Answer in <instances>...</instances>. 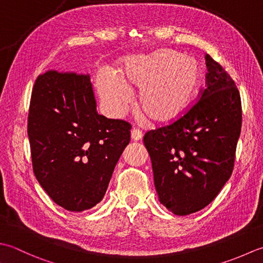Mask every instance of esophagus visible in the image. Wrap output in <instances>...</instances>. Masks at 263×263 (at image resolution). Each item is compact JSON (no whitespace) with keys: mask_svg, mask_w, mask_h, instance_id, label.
Here are the masks:
<instances>
[{"mask_svg":"<svg viewBox=\"0 0 263 263\" xmlns=\"http://www.w3.org/2000/svg\"><path fill=\"white\" fill-rule=\"evenodd\" d=\"M143 137V132L141 129H138V128H134L132 129V139L133 141H139V139H142Z\"/></svg>","mask_w":263,"mask_h":263,"instance_id":"obj_1","label":"esophagus"}]
</instances>
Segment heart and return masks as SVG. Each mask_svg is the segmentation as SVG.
Listing matches in <instances>:
<instances>
[{
	"mask_svg": "<svg viewBox=\"0 0 263 263\" xmlns=\"http://www.w3.org/2000/svg\"><path fill=\"white\" fill-rule=\"evenodd\" d=\"M102 72L98 88L102 100L116 115L130 102L129 87L139 90V105L155 121H173L184 116L195 100L201 69L196 59L171 50L126 59L119 72Z\"/></svg>",
	"mask_w": 263,
	"mask_h": 263,
	"instance_id": "1",
	"label": "heart"
}]
</instances>
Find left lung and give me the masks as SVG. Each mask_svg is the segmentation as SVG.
<instances>
[{
	"instance_id": "8db88e82",
	"label": "left lung",
	"mask_w": 263,
	"mask_h": 263,
	"mask_svg": "<svg viewBox=\"0 0 263 263\" xmlns=\"http://www.w3.org/2000/svg\"><path fill=\"white\" fill-rule=\"evenodd\" d=\"M206 87L173 124L144 135L152 161L154 186L176 216L210 204L232 176L242 128V103L235 82L206 54Z\"/></svg>"
}]
</instances>
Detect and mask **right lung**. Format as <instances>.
<instances>
[{"label": "right lung", "instance_id": "right-lung-1", "mask_svg": "<svg viewBox=\"0 0 263 263\" xmlns=\"http://www.w3.org/2000/svg\"><path fill=\"white\" fill-rule=\"evenodd\" d=\"M130 129L129 122L98 114L88 74L49 70L37 77L27 126L33 170L66 210L102 201Z\"/></svg>", "mask_w": 263, "mask_h": 263}]
</instances>
